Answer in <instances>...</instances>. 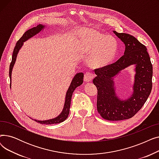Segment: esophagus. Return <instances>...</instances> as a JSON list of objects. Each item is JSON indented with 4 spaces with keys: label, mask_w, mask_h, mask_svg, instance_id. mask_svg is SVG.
Returning a JSON list of instances; mask_svg holds the SVG:
<instances>
[{
    "label": "esophagus",
    "mask_w": 159,
    "mask_h": 159,
    "mask_svg": "<svg viewBox=\"0 0 159 159\" xmlns=\"http://www.w3.org/2000/svg\"><path fill=\"white\" fill-rule=\"evenodd\" d=\"M93 75L90 72H86L84 75V80L86 82H90L93 79Z\"/></svg>",
    "instance_id": "34e87169"
}]
</instances>
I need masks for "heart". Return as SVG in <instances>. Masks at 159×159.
<instances>
[{
    "mask_svg": "<svg viewBox=\"0 0 159 159\" xmlns=\"http://www.w3.org/2000/svg\"><path fill=\"white\" fill-rule=\"evenodd\" d=\"M79 48L89 52V66L100 68L109 64L116 55L117 44L111 35H104L92 29L83 30L79 39Z\"/></svg>",
    "mask_w": 159,
    "mask_h": 159,
    "instance_id": "b5f03b06",
    "label": "heart"
}]
</instances>
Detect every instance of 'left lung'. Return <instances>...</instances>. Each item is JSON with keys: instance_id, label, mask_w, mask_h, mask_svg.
I'll list each match as a JSON object with an SVG mask.
<instances>
[{"instance_id": "left-lung-1", "label": "left lung", "mask_w": 159, "mask_h": 159, "mask_svg": "<svg viewBox=\"0 0 159 159\" xmlns=\"http://www.w3.org/2000/svg\"><path fill=\"white\" fill-rule=\"evenodd\" d=\"M125 44L124 55L110 65L95 70L93 82L97 88V107L98 113L107 120L128 119L143 106L152 89L153 66L144 45L133 36L113 31ZM135 65L136 75L132 95L120 99L115 92L113 80L120 70Z\"/></svg>"}]
</instances>
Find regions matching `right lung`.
Here are the masks:
<instances>
[{
  "label": "right lung",
  "instance_id": "obj_1",
  "mask_svg": "<svg viewBox=\"0 0 159 159\" xmlns=\"http://www.w3.org/2000/svg\"><path fill=\"white\" fill-rule=\"evenodd\" d=\"M44 28H45L44 25L39 24L38 26H37L36 27H34L31 29L28 30V31H26L24 33L22 37L19 40L17 43H16V44L15 46V48L13 49V55H12V60H11V62L10 66L9 75H10V88H11V86L12 70H13V68L14 66V64L15 63L16 58V57H17V54L19 52L20 49L23 46V44L25 41L28 40L30 38L38 34V33L43 30ZM83 78H84V74H83V73H78L75 75V77H73V79L71 80L70 87L66 92V98H65V102H64L63 110L59 115L54 119L46 120H38L33 119H31L34 120L35 121H36L40 124H53L61 123V122L64 121L67 118H68V115L70 113V108L72 94L73 93V91H75V88H77L78 86H80L82 84Z\"/></svg>",
  "mask_w": 159,
  "mask_h": 159
}]
</instances>
